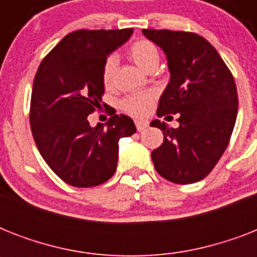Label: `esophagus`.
Masks as SVG:
<instances>
[{
	"label": "esophagus",
	"instance_id": "obj_1",
	"mask_svg": "<svg viewBox=\"0 0 257 257\" xmlns=\"http://www.w3.org/2000/svg\"><path fill=\"white\" fill-rule=\"evenodd\" d=\"M136 128L139 132H143L144 129L148 128V122L147 121H136Z\"/></svg>",
	"mask_w": 257,
	"mask_h": 257
}]
</instances>
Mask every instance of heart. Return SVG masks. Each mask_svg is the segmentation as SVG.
I'll return each instance as SVG.
<instances>
[{
    "label": "heart",
    "instance_id": "obj_1",
    "mask_svg": "<svg viewBox=\"0 0 257 257\" xmlns=\"http://www.w3.org/2000/svg\"><path fill=\"white\" fill-rule=\"evenodd\" d=\"M129 56L141 69L147 70V72L152 68H156L159 64V58H160V53H159L156 44L147 38H141V40L133 42L129 48ZM117 65H118V60L114 54L108 56L104 61L101 74H102V81L106 86L110 85L114 80ZM155 98H156L155 92L133 93L121 101V108L129 114L143 117L149 113Z\"/></svg>",
    "mask_w": 257,
    "mask_h": 257
}]
</instances>
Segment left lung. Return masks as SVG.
Segmentation results:
<instances>
[{
  "instance_id": "left-lung-1",
  "label": "left lung",
  "mask_w": 257,
  "mask_h": 257,
  "mask_svg": "<svg viewBox=\"0 0 257 257\" xmlns=\"http://www.w3.org/2000/svg\"><path fill=\"white\" fill-rule=\"evenodd\" d=\"M164 50L171 81L157 116L177 114L179 128L153 120L164 143L152 152L157 173L175 184L203 180L215 168L231 140L237 116V89L231 70L204 37L191 32L144 29Z\"/></svg>"
}]
</instances>
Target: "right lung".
<instances>
[{
    "mask_svg": "<svg viewBox=\"0 0 257 257\" xmlns=\"http://www.w3.org/2000/svg\"><path fill=\"white\" fill-rule=\"evenodd\" d=\"M133 29L72 32L38 66L30 100V129L42 159L72 187H96L116 172L118 140L132 136L131 117L110 114L106 126L89 125L105 92L102 65Z\"/></svg>",
    "mask_w": 257,
    "mask_h": 257,
    "instance_id": "obj_1",
    "label": "right lung"
}]
</instances>
